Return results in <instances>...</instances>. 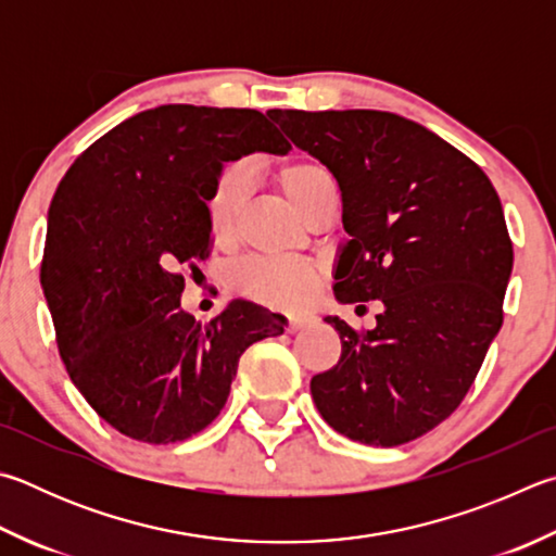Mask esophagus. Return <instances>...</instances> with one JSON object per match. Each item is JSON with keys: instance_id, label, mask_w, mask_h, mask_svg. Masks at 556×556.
Wrapping results in <instances>:
<instances>
[{"instance_id": "34e87169", "label": "esophagus", "mask_w": 556, "mask_h": 556, "mask_svg": "<svg viewBox=\"0 0 556 556\" xmlns=\"http://www.w3.org/2000/svg\"><path fill=\"white\" fill-rule=\"evenodd\" d=\"M306 326H308V318H306V316H289L287 330H289V332H299V330H304Z\"/></svg>"}]
</instances>
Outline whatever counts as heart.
<instances>
[{
  "label": "heart",
  "instance_id": "obj_1",
  "mask_svg": "<svg viewBox=\"0 0 556 556\" xmlns=\"http://www.w3.org/2000/svg\"><path fill=\"white\" fill-rule=\"evenodd\" d=\"M277 185L294 204L301 216L318 204L323 197L336 191L330 175L308 160H294L277 169ZM250 199V169L243 163L220 167L206 197V218L211 238L218 245H230L238 233L240 216ZM230 287L255 304L269 308H299L308 304L320 287V271L304 260L250 257L236 265Z\"/></svg>",
  "mask_w": 556,
  "mask_h": 556
}]
</instances>
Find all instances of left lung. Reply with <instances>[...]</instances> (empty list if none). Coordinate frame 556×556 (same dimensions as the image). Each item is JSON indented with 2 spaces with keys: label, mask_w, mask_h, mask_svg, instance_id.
Instances as JSON below:
<instances>
[{
  "label": "left lung",
  "mask_w": 556,
  "mask_h": 556,
  "mask_svg": "<svg viewBox=\"0 0 556 556\" xmlns=\"http://www.w3.org/2000/svg\"><path fill=\"white\" fill-rule=\"evenodd\" d=\"M267 114L338 181L350 240L336 296L383 304L371 330L326 318L342 352L311 379L316 408L362 445L426 435L459 408L503 326L513 243L496 189L471 157L391 111Z\"/></svg>",
  "instance_id": "left-lung-1"
}]
</instances>
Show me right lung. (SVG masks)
<instances>
[{"label":"right lung","instance_id":"obj_1","mask_svg":"<svg viewBox=\"0 0 556 556\" xmlns=\"http://www.w3.org/2000/svg\"><path fill=\"white\" fill-rule=\"evenodd\" d=\"M255 150H291L262 111L165 104L94 140L55 189L40 285L70 379L121 435H197L226 406L240 355L285 332V316L250 301L206 326L179 301L214 248L211 185Z\"/></svg>","mask_w":556,"mask_h":556}]
</instances>
